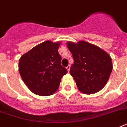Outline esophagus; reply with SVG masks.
Masks as SVG:
<instances>
[{
    "label": "esophagus",
    "instance_id": "34e87169",
    "mask_svg": "<svg viewBox=\"0 0 127 127\" xmlns=\"http://www.w3.org/2000/svg\"><path fill=\"white\" fill-rule=\"evenodd\" d=\"M66 69H67L68 72H69L70 71V65L68 66L67 67H66Z\"/></svg>",
    "mask_w": 127,
    "mask_h": 127
}]
</instances>
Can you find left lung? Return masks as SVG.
Instances as JSON below:
<instances>
[{
	"label": "left lung",
	"mask_w": 127,
	"mask_h": 127,
	"mask_svg": "<svg viewBox=\"0 0 127 127\" xmlns=\"http://www.w3.org/2000/svg\"><path fill=\"white\" fill-rule=\"evenodd\" d=\"M74 64L70 70L78 88L85 94L98 92L106 85L112 72L110 55L98 46L84 41H68Z\"/></svg>",
	"instance_id": "8db88e82"
}]
</instances>
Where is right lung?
<instances>
[{
  "label": "right lung",
  "instance_id": "add662e5",
  "mask_svg": "<svg viewBox=\"0 0 127 127\" xmlns=\"http://www.w3.org/2000/svg\"><path fill=\"white\" fill-rule=\"evenodd\" d=\"M61 43L46 41L24 54L19 60L22 79L33 94L40 96L53 94L67 70L61 64L58 49Z\"/></svg>",
  "mask_w": 127,
  "mask_h": 127
}]
</instances>
